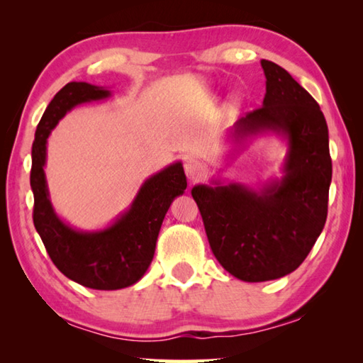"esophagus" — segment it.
Returning a JSON list of instances; mask_svg holds the SVG:
<instances>
[{
    "instance_id": "esophagus-1",
    "label": "esophagus",
    "mask_w": 363,
    "mask_h": 363,
    "mask_svg": "<svg viewBox=\"0 0 363 363\" xmlns=\"http://www.w3.org/2000/svg\"><path fill=\"white\" fill-rule=\"evenodd\" d=\"M184 171H186V176L189 177L190 181H199L201 176L205 174V164L199 162V160H187L184 163Z\"/></svg>"
}]
</instances>
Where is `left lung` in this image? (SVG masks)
Wrapping results in <instances>:
<instances>
[{
  "mask_svg": "<svg viewBox=\"0 0 363 363\" xmlns=\"http://www.w3.org/2000/svg\"><path fill=\"white\" fill-rule=\"evenodd\" d=\"M266 75L262 107L229 131L233 144L277 133L286 140L284 176L259 189L243 184H199L192 196L208 242L227 272L243 281L275 280L296 270L327 220L331 158L320 107L280 65L261 60Z\"/></svg>",
  "mask_w": 363,
  "mask_h": 363,
  "instance_id": "8db88e82",
  "label": "left lung"
}]
</instances>
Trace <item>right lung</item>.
<instances>
[{"label": "right lung", "mask_w": 363, "mask_h": 363, "mask_svg": "<svg viewBox=\"0 0 363 363\" xmlns=\"http://www.w3.org/2000/svg\"><path fill=\"white\" fill-rule=\"evenodd\" d=\"M110 96L102 86L67 83L43 113L32 147L30 186L35 199V229L60 272L93 290H120L143 279L155 255L164 214L187 187L182 163L176 162L145 179L131 206L106 229L78 230L57 216L45 174L49 134L73 107Z\"/></svg>", "instance_id": "right-lung-1"}]
</instances>
